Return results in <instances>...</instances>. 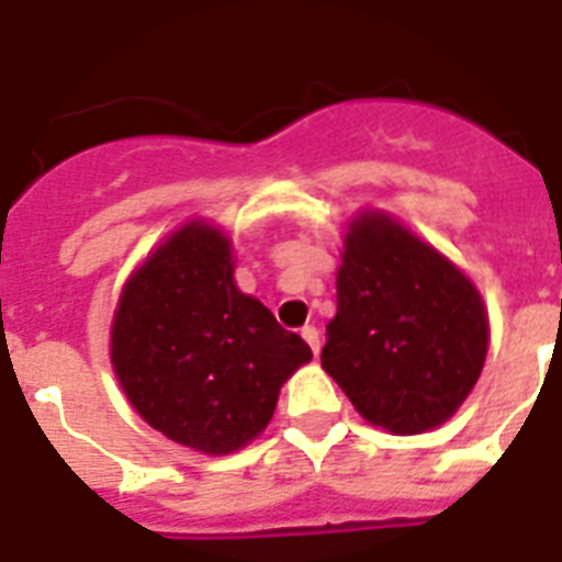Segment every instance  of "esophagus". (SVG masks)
Masks as SVG:
<instances>
[{"label":"esophagus","instance_id":"obj_1","mask_svg":"<svg viewBox=\"0 0 562 562\" xmlns=\"http://www.w3.org/2000/svg\"><path fill=\"white\" fill-rule=\"evenodd\" d=\"M301 335H304V340L310 342L312 355L317 357V351H321V331H317L315 326H304V329H301Z\"/></svg>","mask_w":562,"mask_h":562}]
</instances>
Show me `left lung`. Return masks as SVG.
<instances>
[{
	"label": "left lung",
	"mask_w": 562,
	"mask_h": 562,
	"mask_svg": "<svg viewBox=\"0 0 562 562\" xmlns=\"http://www.w3.org/2000/svg\"><path fill=\"white\" fill-rule=\"evenodd\" d=\"M475 286L380 213L351 225L321 366L371 425L422 434L453 416L486 357Z\"/></svg>",
	"instance_id": "obj_1"
}]
</instances>
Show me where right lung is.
Listing matches in <instances>:
<instances>
[{
  "label": "right lung",
  "instance_id": "1",
  "mask_svg": "<svg viewBox=\"0 0 562 562\" xmlns=\"http://www.w3.org/2000/svg\"><path fill=\"white\" fill-rule=\"evenodd\" d=\"M312 360L261 301L233 284L231 241L180 227L128 278L112 366L154 430L200 453H233L267 428L286 376Z\"/></svg>",
  "mask_w": 562,
  "mask_h": 562
}]
</instances>
